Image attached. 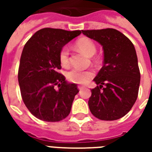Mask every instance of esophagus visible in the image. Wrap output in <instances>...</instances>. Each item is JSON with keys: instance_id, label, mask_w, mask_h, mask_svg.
Instances as JSON below:
<instances>
[{"instance_id": "obj_1", "label": "esophagus", "mask_w": 152, "mask_h": 152, "mask_svg": "<svg viewBox=\"0 0 152 152\" xmlns=\"http://www.w3.org/2000/svg\"><path fill=\"white\" fill-rule=\"evenodd\" d=\"M78 89H79L80 90H82V89H85V87H84V86H78Z\"/></svg>"}]
</instances>
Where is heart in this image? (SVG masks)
<instances>
[{"label": "heart", "instance_id": "heart-1", "mask_svg": "<svg viewBox=\"0 0 152 152\" xmlns=\"http://www.w3.org/2000/svg\"><path fill=\"white\" fill-rule=\"evenodd\" d=\"M76 47L87 56H93L96 52V45L94 42L89 38L81 37L76 40ZM59 60L63 66L69 64V51L67 48L63 47L60 50ZM94 75L92 70H81L73 68L66 73V77L71 82L76 84H86Z\"/></svg>", "mask_w": 152, "mask_h": 152}]
</instances>
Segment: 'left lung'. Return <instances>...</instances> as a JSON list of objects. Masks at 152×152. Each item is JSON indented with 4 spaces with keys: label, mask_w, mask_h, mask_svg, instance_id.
<instances>
[{
    "label": "left lung",
    "mask_w": 152,
    "mask_h": 152,
    "mask_svg": "<svg viewBox=\"0 0 152 152\" xmlns=\"http://www.w3.org/2000/svg\"><path fill=\"white\" fill-rule=\"evenodd\" d=\"M86 37L102 45L103 66L94 79L90 112L102 121L123 117L136 102L140 85V71L136 50L131 40L113 28L82 30Z\"/></svg>",
    "instance_id": "left-lung-1"
}]
</instances>
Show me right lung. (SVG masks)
I'll return each instance as SVG.
<instances>
[{"instance_id": "1", "label": "right lung", "mask_w": 152, "mask_h": 152, "mask_svg": "<svg viewBox=\"0 0 152 152\" xmlns=\"http://www.w3.org/2000/svg\"><path fill=\"white\" fill-rule=\"evenodd\" d=\"M81 31L40 29L25 44L18 80L23 101L29 112L41 121L57 122L69 115L76 84L67 83L61 69L60 50Z\"/></svg>"}]
</instances>
